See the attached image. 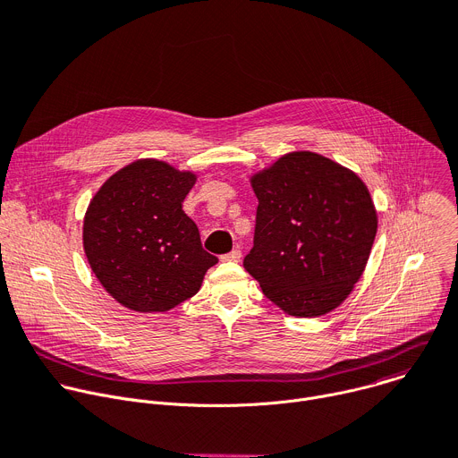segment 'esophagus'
Wrapping results in <instances>:
<instances>
[{
	"instance_id": "esophagus-1",
	"label": "esophagus",
	"mask_w": 458,
	"mask_h": 458,
	"mask_svg": "<svg viewBox=\"0 0 458 458\" xmlns=\"http://www.w3.org/2000/svg\"><path fill=\"white\" fill-rule=\"evenodd\" d=\"M239 259H241V250H239V248H233L232 252H228V254L221 256V261H232V263H237Z\"/></svg>"
}]
</instances>
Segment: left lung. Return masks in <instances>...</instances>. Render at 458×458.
I'll return each instance as SVG.
<instances>
[{"label": "left lung", "mask_w": 458, "mask_h": 458, "mask_svg": "<svg viewBox=\"0 0 458 458\" xmlns=\"http://www.w3.org/2000/svg\"><path fill=\"white\" fill-rule=\"evenodd\" d=\"M252 186L259 204L244 268L290 316L336 309L358 283L378 228L365 184L330 158L296 151Z\"/></svg>", "instance_id": "obj_1"}]
</instances>
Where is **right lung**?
I'll use <instances>...</instances> for the list:
<instances>
[{
    "mask_svg": "<svg viewBox=\"0 0 458 458\" xmlns=\"http://www.w3.org/2000/svg\"><path fill=\"white\" fill-rule=\"evenodd\" d=\"M195 184L160 160H137L93 197L84 219L88 261L107 293L139 312H164L195 296L208 254L182 202Z\"/></svg>",
    "mask_w": 458,
    "mask_h": 458,
    "instance_id": "add662e5",
    "label": "right lung"
}]
</instances>
